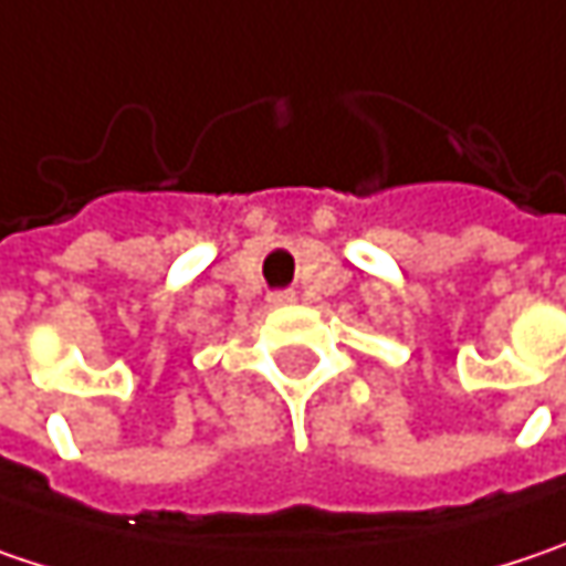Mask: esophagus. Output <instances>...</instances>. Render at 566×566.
I'll use <instances>...</instances> for the list:
<instances>
[{"mask_svg": "<svg viewBox=\"0 0 566 566\" xmlns=\"http://www.w3.org/2000/svg\"><path fill=\"white\" fill-rule=\"evenodd\" d=\"M269 304H272V307H287V304H294V291H272V294H269Z\"/></svg>", "mask_w": 566, "mask_h": 566, "instance_id": "34e87169", "label": "esophagus"}]
</instances>
